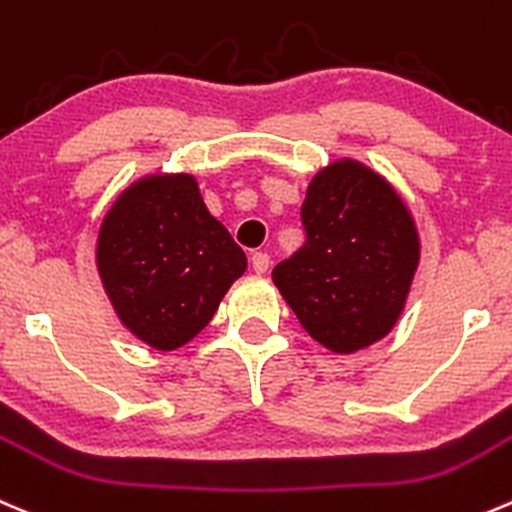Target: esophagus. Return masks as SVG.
<instances>
[{
	"label": "esophagus",
	"instance_id": "34e87169",
	"mask_svg": "<svg viewBox=\"0 0 512 512\" xmlns=\"http://www.w3.org/2000/svg\"><path fill=\"white\" fill-rule=\"evenodd\" d=\"M252 262V270L257 272V275H265L267 267H270V255L267 252H255V255L250 257Z\"/></svg>",
	"mask_w": 512,
	"mask_h": 512
}]
</instances>
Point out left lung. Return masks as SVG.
Returning a JSON list of instances; mask_svg holds the SVG:
<instances>
[{"label":"left lung","instance_id":"1","mask_svg":"<svg viewBox=\"0 0 512 512\" xmlns=\"http://www.w3.org/2000/svg\"><path fill=\"white\" fill-rule=\"evenodd\" d=\"M305 245L272 282L320 345L337 355L388 335L420 262L410 210L388 180L355 160L317 172L302 202Z\"/></svg>","mask_w":512,"mask_h":512}]
</instances>
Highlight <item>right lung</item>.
I'll use <instances>...</instances> for the list:
<instances>
[{"mask_svg":"<svg viewBox=\"0 0 512 512\" xmlns=\"http://www.w3.org/2000/svg\"><path fill=\"white\" fill-rule=\"evenodd\" d=\"M97 270L122 325L155 350L190 342L247 270L192 175H150L104 215Z\"/></svg>","mask_w":512,"mask_h":512,"instance_id":"right-lung-1","label":"right lung"}]
</instances>
